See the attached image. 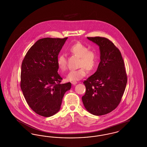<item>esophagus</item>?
<instances>
[{
	"instance_id": "34e87169",
	"label": "esophagus",
	"mask_w": 147,
	"mask_h": 147,
	"mask_svg": "<svg viewBox=\"0 0 147 147\" xmlns=\"http://www.w3.org/2000/svg\"><path fill=\"white\" fill-rule=\"evenodd\" d=\"M71 84H73V85H76L77 84V82H71Z\"/></svg>"
}]
</instances>
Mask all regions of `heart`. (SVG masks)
Segmentation results:
<instances>
[{
    "label": "heart",
    "instance_id": "1",
    "mask_svg": "<svg viewBox=\"0 0 147 147\" xmlns=\"http://www.w3.org/2000/svg\"><path fill=\"white\" fill-rule=\"evenodd\" d=\"M69 51L75 56L79 57V69L71 70L67 77V80L70 82H76L83 78L86 74V70L92 72L97 68L99 57L98 52L90 50L88 46L80 42H77L71 45ZM57 65L59 70L65 72L67 69V62L65 56L61 53L57 58Z\"/></svg>",
    "mask_w": 147,
    "mask_h": 147
}]
</instances>
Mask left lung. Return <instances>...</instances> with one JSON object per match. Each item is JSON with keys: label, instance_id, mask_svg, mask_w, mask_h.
Wrapping results in <instances>:
<instances>
[{"label": "left lung", "instance_id": "left-lung-1", "mask_svg": "<svg viewBox=\"0 0 147 147\" xmlns=\"http://www.w3.org/2000/svg\"><path fill=\"white\" fill-rule=\"evenodd\" d=\"M87 38L99 46L100 62L96 72L83 83L86 91L82 101L88 112L101 116L119 105L127 78L121 53L110 40L101 37Z\"/></svg>", "mask_w": 147, "mask_h": 147}]
</instances>
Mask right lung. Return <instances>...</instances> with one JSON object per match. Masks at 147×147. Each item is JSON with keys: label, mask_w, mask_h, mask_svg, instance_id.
<instances>
[{"label": "right lung", "mask_w": 147, "mask_h": 147, "mask_svg": "<svg viewBox=\"0 0 147 147\" xmlns=\"http://www.w3.org/2000/svg\"><path fill=\"white\" fill-rule=\"evenodd\" d=\"M68 37L43 38L29 49L21 64V90L30 108L37 114L50 117L61 109L71 83L61 84L57 58Z\"/></svg>", "instance_id": "1"}]
</instances>
